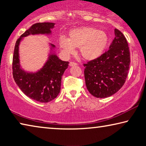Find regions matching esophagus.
<instances>
[{"mask_svg":"<svg viewBox=\"0 0 146 146\" xmlns=\"http://www.w3.org/2000/svg\"><path fill=\"white\" fill-rule=\"evenodd\" d=\"M77 66V64L75 63V62H71L70 63V66Z\"/></svg>","mask_w":146,"mask_h":146,"instance_id":"obj_1","label":"esophagus"}]
</instances>
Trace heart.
<instances>
[{"label": "heart", "instance_id": "b5f03b06", "mask_svg": "<svg viewBox=\"0 0 146 146\" xmlns=\"http://www.w3.org/2000/svg\"><path fill=\"white\" fill-rule=\"evenodd\" d=\"M109 42L106 31L90 26H80L69 31L68 38L61 36L59 47L66 55H70L79 48V53L86 60L97 59L102 55Z\"/></svg>", "mask_w": 146, "mask_h": 146}]
</instances>
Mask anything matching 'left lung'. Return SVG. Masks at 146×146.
I'll use <instances>...</instances> for the list:
<instances>
[{
  "label": "left lung",
  "instance_id": "obj_1",
  "mask_svg": "<svg viewBox=\"0 0 146 146\" xmlns=\"http://www.w3.org/2000/svg\"><path fill=\"white\" fill-rule=\"evenodd\" d=\"M115 35L107 52L84 64L86 87L97 98L113 95L126 80L130 64L129 47L124 35L116 28Z\"/></svg>",
  "mask_w": 146,
  "mask_h": 146
}]
</instances>
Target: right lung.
Segmentation results:
<instances>
[{"label": "right lung", "instance_id": "right-lung-1", "mask_svg": "<svg viewBox=\"0 0 146 146\" xmlns=\"http://www.w3.org/2000/svg\"><path fill=\"white\" fill-rule=\"evenodd\" d=\"M55 23L33 24L17 40L13 57V76L19 88L28 97L40 102H49L57 97L60 91L61 80L68 68V62L62 61L55 52L56 47L49 43L48 58L44 66L36 71H26L21 65L19 46L26 36L51 35Z\"/></svg>", "mask_w": 146, "mask_h": 146}]
</instances>
